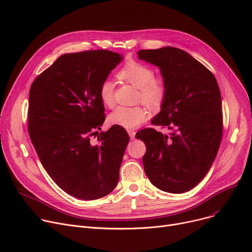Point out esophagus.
I'll return each instance as SVG.
<instances>
[{
  "label": "esophagus",
  "mask_w": 252,
  "mask_h": 252,
  "mask_svg": "<svg viewBox=\"0 0 252 252\" xmlns=\"http://www.w3.org/2000/svg\"><path fill=\"white\" fill-rule=\"evenodd\" d=\"M127 133H128V136H129L130 140H134V139H135V136H136V131H135V130H133V129H128V130H127Z\"/></svg>",
  "instance_id": "esophagus-1"
}]
</instances>
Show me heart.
I'll list each match as a JSON object with an SVG mask.
<instances>
[{
	"label": "heart",
	"instance_id": "1",
	"mask_svg": "<svg viewBox=\"0 0 252 252\" xmlns=\"http://www.w3.org/2000/svg\"><path fill=\"white\" fill-rule=\"evenodd\" d=\"M118 77L138 88L137 99L151 107H157L164 99L166 86L162 78L154 76L149 65L131 61L119 70ZM99 97L104 105L111 107L114 104V84L106 78L99 88ZM147 111L142 106H117L109 114L110 125L125 128H135L146 121Z\"/></svg>",
	"mask_w": 252,
	"mask_h": 252
}]
</instances>
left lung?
I'll return each mask as SVG.
<instances>
[{
    "mask_svg": "<svg viewBox=\"0 0 252 252\" xmlns=\"http://www.w3.org/2000/svg\"><path fill=\"white\" fill-rule=\"evenodd\" d=\"M140 60L160 69L166 86L153 126L136 135L146 145L145 174L158 189L180 194L205 177L218 154L222 134L220 92L215 75L187 52L174 47L140 50Z\"/></svg>",
    "mask_w": 252,
    "mask_h": 252,
    "instance_id": "left-lung-1",
    "label": "left lung"
}]
</instances>
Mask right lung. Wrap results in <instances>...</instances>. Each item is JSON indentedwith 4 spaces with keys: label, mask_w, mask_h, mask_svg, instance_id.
Segmentation results:
<instances>
[{
    "label": "right lung",
    "mask_w": 252,
    "mask_h": 252,
    "mask_svg": "<svg viewBox=\"0 0 252 252\" xmlns=\"http://www.w3.org/2000/svg\"><path fill=\"white\" fill-rule=\"evenodd\" d=\"M124 56L107 50L61 55L30 91L29 133L44 168L67 194L83 200L108 195L117 185L129 141L124 127L91 136L105 121L101 83Z\"/></svg>",
    "instance_id": "obj_1"
}]
</instances>
